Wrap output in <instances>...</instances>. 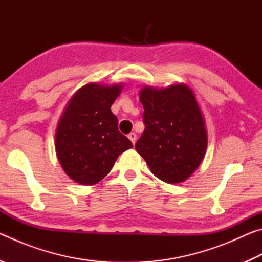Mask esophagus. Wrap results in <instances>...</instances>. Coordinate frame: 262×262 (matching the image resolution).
Segmentation results:
<instances>
[{
  "label": "esophagus",
  "instance_id": "obj_1",
  "mask_svg": "<svg viewBox=\"0 0 262 262\" xmlns=\"http://www.w3.org/2000/svg\"><path fill=\"white\" fill-rule=\"evenodd\" d=\"M128 139L132 141L133 144H135V142H136V134H135V133H129V134H128Z\"/></svg>",
  "mask_w": 262,
  "mask_h": 262
}]
</instances>
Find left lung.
I'll list each match as a JSON object with an SVG mask.
<instances>
[{
  "instance_id": "left-lung-1",
  "label": "left lung",
  "mask_w": 262,
  "mask_h": 262,
  "mask_svg": "<svg viewBox=\"0 0 262 262\" xmlns=\"http://www.w3.org/2000/svg\"><path fill=\"white\" fill-rule=\"evenodd\" d=\"M144 132L135 148L150 171L168 184L188 178L207 149V132L194 94L185 85L142 89Z\"/></svg>"
}]
</instances>
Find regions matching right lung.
Instances as JSON below:
<instances>
[{
    "label": "right lung",
    "instance_id": "1",
    "mask_svg": "<svg viewBox=\"0 0 262 262\" xmlns=\"http://www.w3.org/2000/svg\"><path fill=\"white\" fill-rule=\"evenodd\" d=\"M121 85L83 86L69 101L57 126L55 149L66 173L82 185H95L108 174L118 156L133 148L118 129L111 106Z\"/></svg>",
    "mask_w": 262,
    "mask_h": 262
}]
</instances>
